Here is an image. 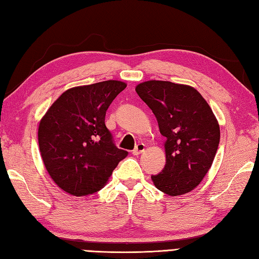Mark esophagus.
<instances>
[{
	"instance_id": "34e87169",
	"label": "esophagus",
	"mask_w": 259,
	"mask_h": 259,
	"mask_svg": "<svg viewBox=\"0 0 259 259\" xmlns=\"http://www.w3.org/2000/svg\"><path fill=\"white\" fill-rule=\"evenodd\" d=\"M145 147H146V146H145V144H142V142H139V144L137 145L135 149L133 150V153H134L135 156H138V155H140L141 152H144V151H145Z\"/></svg>"
}]
</instances>
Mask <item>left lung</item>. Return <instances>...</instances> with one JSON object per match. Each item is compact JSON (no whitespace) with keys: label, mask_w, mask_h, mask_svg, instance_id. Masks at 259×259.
<instances>
[{"label":"left lung","mask_w":259,"mask_h":259,"mask_svg":"<svg viewBox=\"0 0 259 259\" xmlns=\"http://www.w3.org/2000/svg\"><path fill=\"white\" fill-rule=\"evenodd\" d=\"M166 138V164L151 176L169 196L187 194L199 185L216 156L221 130L211 108L196 89L169 81H146L136 87Z\"/></svg>","instance_id":"left-lung-1"}]
</instances>
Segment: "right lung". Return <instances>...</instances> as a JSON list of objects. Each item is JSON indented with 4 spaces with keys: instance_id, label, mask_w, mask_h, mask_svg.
<instances>
[{
    "instance_id": "right-lung-1",
    "label": "right lung",
    "mask_w": 259,
    "mask_h": 259,
    "mask_svg": "<svg viewBox=\"0 0 259 259\" xmlns=\"http://www.w3.org/2000/svg\"><path fill=\"white\" fill-rule=\"evenodd\" d=\"M126 84L109 80L63 92L38 125V147L49 175L65 192L91 195L107 184L128 151L114 145L104 123Z\"/></svg>"
}]
</instances>
